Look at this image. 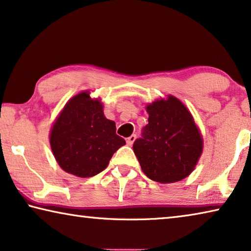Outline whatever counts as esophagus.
Segmentation results:
<instances>
[{
  "label": "esophagus",
  "instance_id": "1",
  "mask_svg": "<svg viewBox=\"0 0 251 251\" xmlns=\"http://www.w3.org/2000/svg\"><path fill=\"white\" fill-rule=\"evenodd\" d=\"M135 140H136V135H132V136H129V137L127 138V140H126L127 145H128V146H132Z\"/></svg>",
  "mask_w": 251,
  "mask_h": 251
}]
</instances>
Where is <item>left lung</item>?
I'll use <instances>...</instances> for the list:
<instances>
[{
  "instance_id": "1",
  "label": "left lung",
  "mask_w": 251,
  "mask_h": 251,
  "mask_svg": "<svg viewBox=\"0 0 251 251\" xmlns=\"http://www.w3.org/2000/svg\"><path fill=\"white\" fill-rule=\"evenodd\" d=\"M146 109L149 124L133 145L143 172L155 182L180 181L192 172L202 153V138L192 115L173 96Z\"/></svg>"
}]
</instances>
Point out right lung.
Instances as JSON below:
<instances>
[{"label": "right lung", "mask_w": 251, "mask_h": 251, "mask_svg": "<svg viewBox=\"0 0 251 251\" xmlns=\"http://www.w3.org/2000/svg\"><path fill=\"white\" fill-rule=\"evenodd\" d=\"M116 125L104 116L102 105L88 93L71 98L59 115L50 145L59 165L70 174L90 177L104 171L113 154L125 145Z\"/></svg>", "instance_id": "add662e5"}]
</instances>
